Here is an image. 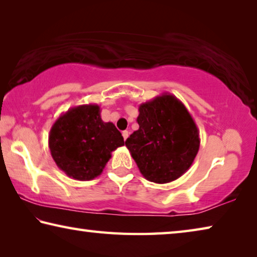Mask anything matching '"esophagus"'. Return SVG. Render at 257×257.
<instances>
[{
    "mask_svg": "<svg viewBox=\"0 0 257 257\" xmlns=\"http://www.w3.org/2000/svg\"><path fill=\"white\" fill-rule=\"evenodd\" d=\"M128 135H129V133L127 132V130H124V132H122V136H123V139L125 141V139L128 138Z\"/></svg>",
    "mask_w": 257,
    "mask_h": 257,
    "instance_id": "esophagus-1",
    "label": "esophagus"
}]
</instances>
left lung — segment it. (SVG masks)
Segmentation results:
<instances>
[{
	"label": "left lung",
	"mask_w": 257,
	"mask_h": 257,
	"mask_svg": "<svg viewBox=\"0 0 257 257\" xmlns=\"http://www.w3.org/2000/svg\"><path fill=\"white\" fill-rule=\"evenodd\" d=\"M139 129L125 141L145 179L168 184L180 178L199 150V132L186 106L164 93L138 107Z\"/></svg>",
	"instance_id": "8db88e82"
}]
</instances>
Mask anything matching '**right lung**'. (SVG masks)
<instances>
[{"instance_id":"1","label":"right lung","mask_w":257,"mask_h":257,"mask_svg":"<svg viewBox=\"0 0 257 257\" xmlns=\"http://www.w3.org/2000/svg\"><path fill=\"white\" fill-rule=\"evenodd\" d=\"M124 145L112 122H104L97 104L69 108L52 125L51 155L60 170L76 180H92L103 172L111 153Z\"/></svg>"}]
</instances>
